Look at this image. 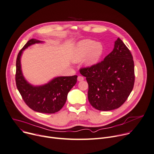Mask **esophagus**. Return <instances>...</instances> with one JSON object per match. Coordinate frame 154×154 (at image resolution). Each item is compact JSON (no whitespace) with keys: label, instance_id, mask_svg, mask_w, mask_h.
<instances>
[{"label":"esophagus","instance_id":"1","mask_svg":"<svg viewBox=\"0 0 154 154\" xmlns=\"http://www.w3.org/2000/svg\"><path fill=\"white\" fill-rule=\"evenodd\" d=\"M83 79H83V77H82V76H78V77H77V80L79 81V82L83 81Z\"/></svg>","mask_w":154,"mask_h":154}]
</instances>
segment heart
I'll use <instances>...</instances> for the list:
<instances>
[{
	"label": "heart",
	"mask_w": 154,
	"mask_h": 154,
	"mask_svg": "<svg viewBox=\"0 0 154 154\" xmlns=\"http://www.w3.org/2000/svg\"><path fill=\"white\" fill-rule=\"evenodd\" d=\"M104 53V47L101 42L90 39L81 40L77 44L72 54V60L79 63L84 60L86 67H91L99 63Z\"/></svg>",
	"instance_id": "1"
}]
</instances>
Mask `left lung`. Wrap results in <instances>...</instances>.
Here are the masks:
<instances>
[{"instance_id": "left-lung-1", "label": "left lung", "mask_w": 154, "mask_h": 154, "mask_svg": "<svg viewBox=\"0 0 154 154\" xmlns=\"http://www.w3.org/2000/svg\"><path fill=\"white\" fill-rule=\"evenodd\" d=\"M80 72L88 82L90 104L99 110L107 111L120 107L133 88V57L120 38L116 40L112 51L103 61L82 68Z\"/></svg>"}]
</instances>
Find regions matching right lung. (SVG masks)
I'll return each instance as SVG.
<instances>
[{"mask_svg":"<svg viewBox=\"0 0 154 154\" xmlns=\"http://www.w3.org/2000/svg\"><path fill=\"white\" fill-rule=\"evenodd\" d=\"M43 43L34 38L29 40L20 51L16 63V84L25 103L35 112L53 114L62 109L67 100V94L77 82V75L54 77L46 84L34 86L23 76L21 58L23 51L35 44Z\"/></svg>","mask_w":154,"mask_h":154,"instance_id":"add662e5","label":"right lung"}]
</instances>
